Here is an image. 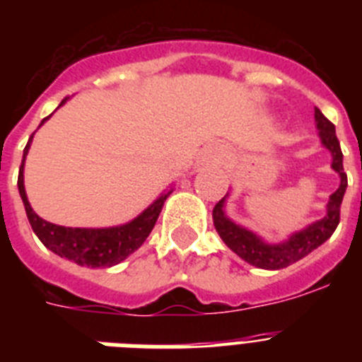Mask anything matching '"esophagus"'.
<instances>
[{
  "label": "esophagus",
  "mask_w": 362,
  "mask_h": 362,
  "mask_svg": "<svg viewBox=\"0 0 362 362\" xmlns=\"http://www.w3.org/2000/svg\"><path fill=\"white\" fill-rule=\"evenodd\" d=\"M201 158H203V161H209V163H214L217 161V159L223 158V150H221L219 145H206L203 148V153H201Z\"/></svg>",
  "instance_id": "obj_1"
}]
</instances>
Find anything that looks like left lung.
<instances>
[{
    "label": "left lung",
    "instance_id": "obj_1",
    "mask_svg": "<svg viewBox=\"0 0 362 362\" xmlns=\"http://www.w3.org/2000/svg\"><path fill=\"white\" fill-rule=\"evenodd\" d=\"M315 123H317L322 145L330 150L332 158H334L332 168L341 175V185L330 196V201L326 204V216L321 221H315L308 228L293 233L288 241H283L279 245H268L252 232L232 223L225 216V212H223L225 197L214 206L212 216L217 233L230 250L245 259L246 263L254 264L257 268H264V270L286 268L297 263L299 259L306 257L310 252L321 246L326 239H330V235L337 228L339 221H341V203H343V196L348 187V177L343 168V152H341V145H339V139L335 136L334 123L326 119L325 114L317 107H315Z\"/></svg>",
    "mask_w": 362,
    "mask_h": 362
}]
</instances>
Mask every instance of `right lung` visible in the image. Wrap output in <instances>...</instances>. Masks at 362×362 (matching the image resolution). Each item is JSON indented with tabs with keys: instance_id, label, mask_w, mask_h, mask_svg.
<instances>
[{
	"instance_id": "obj_1",
	"label": "right lung",
	"mask_w": 362,
	"mask_h": 362,
	"mask_svg": "<svg viewBox=\"0 0 362 362\" xmlns=\"http://www.w3.org/2000/svg\"><path fill=\"white\" fill-rule=\"evenodd\" d=\"M65 101L66 99H63L62 105ZM45 119H49V117H45ZM43 121H41V124H43ZM30 141L32 136L23 150V161L19 166L18 175V188L19 196L23 199L28 223H30L34 233L40 238V241L49 250H52L59 257H66L69 261H74L79 267L105 268L114 267V264L124 261L145 243V239L148 238V233L152 232L153 225H156V221H158L165 199L170 196L172 190H168L159 199L153 201L141 216H137L134 221L123 226H116V228H69V226L54 225V223L41 219L30 209V203H28L27 194H25L23 165Z\"/></svg>"
}]
</instances>
